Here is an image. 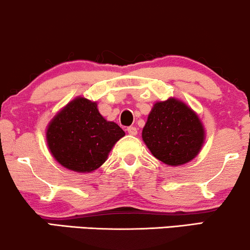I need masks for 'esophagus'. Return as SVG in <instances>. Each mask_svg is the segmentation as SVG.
<instances>
[{"label": "esophagus", "instance_id": "esophagus-1", "mask_svg": "<svg viewBox=\"0 0 250 250\" xmlns=\"http://www.w3.org/2000/svg\"><path fill=\"white\" fill-rule=\"evenodd\" d=\"M127 132L131 134V136H136L138 133V130L137 127H134V126H130V127H127Z\"/></svg>", "mask_w": 250, "mask_h": 250}]
</instances>
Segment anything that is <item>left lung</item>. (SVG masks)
<instances>
[{"mask_svg": "<svg viewBox=\"0 0 250 250\" xmlns=\"http://www.w3.org/2000/svg\"><path fill=\"white\" fill-rule=\"evenodd\" d=\"M142 137L158 160L174 167L194 159L204 146L206 133L195 111L171 97L153 105Z\"/></svg>", "mask_w": 250, "mask_h": 250, "instance_id": "1", "label": "left lung"}]
</instances>
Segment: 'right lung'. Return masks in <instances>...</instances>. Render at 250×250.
Segmentation results:
<instances>
[{"instance_id":"1","label":"right lung","mask_w":250,"mask_h":250,"mask_svg":"<svg viewBox=\"0 0 250 250\" xmlns=\"http://www.w3.org/2000/svg\"><path fill=\"white\" fill-rule=\"evenodd\" d=\"M45 136L50 153L60 165L91 173L106 161L125 132L99 113L97 102L76 97L50 120Z\"/></svg>"}]
</instances>
